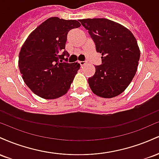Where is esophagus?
Listing matches in <instances>:
<instances>
[{
  "mask_svg": "<svg viewBox=\"0 0 159 159\" xmlns=\"http://www.w3.org/2000/svg\"><path fill=\"white\" fill-rule=\"evenodd\" d=\"M87 61H79L80 65H81V66H84V65L87 64Z\"/></svg>",
  "mask_w": 159,
  "mask_h": 159,
  "instance_id": "34e87169",
  "label": "esophagus"
}]
</instances>
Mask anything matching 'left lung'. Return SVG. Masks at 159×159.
Here are the masks:
<instances>
[{
  "label": "left lung",
  "instance_id": "left-lung-1",
  "mask_svg": "<svg viewBox=\"0 0 159 159\" xmlns=\"http://www.w3.org/2000/svg\"><path fill=\"white\" fill-rule=\"evenodd\" d=\"M102 54V64L88 78L91 90L102 98H113L123 92L138 69L140 50L132 33L106 19L80 20Z\"/></svg>",
  "mask_w": 159,
  "mask_h": 159
}]
</instances>
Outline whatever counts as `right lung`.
<instances>
[{
    "label": "right lung",
    "mask_w": 159,
    "mask_h": 159,
    "mask_svg": "<svg viewBox=\"0 0 159 159\" xmlns=\"http://www.w3.org/2000/svg\"><path fill=\"white\" fill-rule=\"evenodd\" d=\"M80 26L76 20L49 18L23 44L19 57L20 72L27 87L39 97L59 98L70 88L80 64L69 63V54L64 49L69 30Z\"/></svg>",
    "instance_id": "1"
}]
</instances>
